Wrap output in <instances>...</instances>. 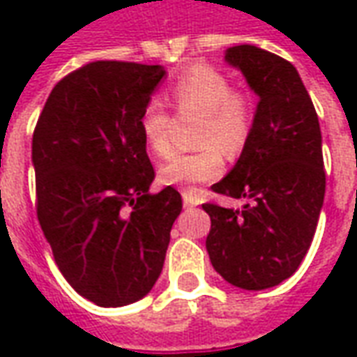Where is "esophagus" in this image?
<instances>
[{"label":"esophagus","instance_id":"obj_1","mask_svg":"<svg viewBox=\"0 0 357 357\" xmlns=\"http://www.w3.org/2000/svg\"><path fill=\"white\" fill-rule=\"evenodd\" d=\"M181 197H183V204H185V206H197V204H201L199 195H195L193 191H183Z\"/></svg>","mask_w":357,"mask_h":357}]
</instances>
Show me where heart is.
<instances>
[{
	"instance_id": "b5f03b06",
	"label": "heart",
	"mask_w": 357,
	"mask_h": 357,
	"mask_svg": "<svg viewBox=\"0 0 357 357\" xmlns=\"http://www.w3.org/2000/svg\"><path fill=\"white\" fill-rule=\"evenodd\" d=\"M168 99L179 114H197L191 151H176L162 164L158 176L162 183L195 187L216 178L224 168V151L237 156L247 147L256 120L255 102L243 89L231 88L224 73L212 66L195 65L181 74L168 89ZM170 114L156 99L141 112L139 130L147 147L158 156L170 151Z\"/></svg>"
}]
</instances>
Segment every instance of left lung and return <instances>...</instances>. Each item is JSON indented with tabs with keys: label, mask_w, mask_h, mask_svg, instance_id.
Returning <instances> with one entry per match:
<instances>
[{
	"label": "left lung",
	"mask_w": 357,
	"mask_h": 357,
	"mask_svg": "<svg viewBox=\"0 0 357 357\" xmlns=\"http://www.w3.org/2000/svg\"><path fill=\"white\" fill-rule=\"evenodd\" d=\"M260 102L252 135L239 160L210 187L241 210L204 202L210 216L206 250L227 283L245 291L275 287L298 269L314 239L325 197L319 120L296 68L256 45L225 53Z\"/></svg>",
	"instance_id": "obj_1"
}]
</instances>
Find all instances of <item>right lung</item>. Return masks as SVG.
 Returning a JSON list of instances; mask_svg holds the SVG:
<instances>
[{
	"label": "right lung",
	"instance_id": "obj_1",
	"mask_svg": "<svg viewBox=\"0 0 357 357\" xmlns=\"http://www.w3.org/2000/svg\"><path fill=\"white\" fill-rule=\"evenodd\" d=\"M162 76L158 65L88 63L57 82L34 128L38 220L61 273L97 306L153 289L181 212L174 187L149 195L155 168L139 130Z\"/></svg>",
	"mask_w": 357,
	"mask_h": 357
}]
</instances>
